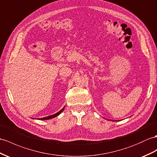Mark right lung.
Segmentation results:
<instances>
[{
  "mask_svg": "<svg viewBox=\"0 0 157 157\" xmlns=\"http://www.w3.org/2000/svg\"><path fill=\"white\" fill-rule=\"evenodd\" d=\"M64 108L61 109V110H60V111H59L58 113H56L55 114H52V115L48 116V117H47L41 118H40V120H48V119H51V118H54V117H57L58 115H59V114L61 113V112H62Z\"/></svg>",
  "mask_w": 157,
  "mask_h": 157,
  "instance_id": "right-lung-1",
  "label": "right lung"
}]
</instances>
